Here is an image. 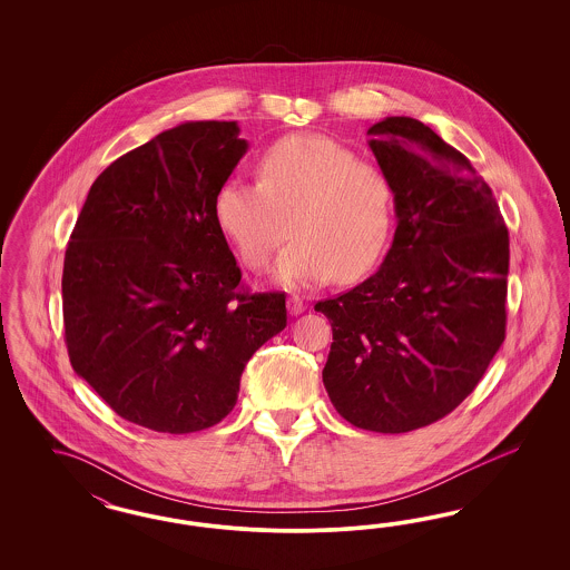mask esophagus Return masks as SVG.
Instances as JSON below:
<instances>
[{
    "instance_id": "obj_1",
    "label": "esophagus",
    "mask_w": 570,
    "mask_h": 570,
    "mask_svg": "<svg viewBox=\"0 0 570 570\" xmlns=\"http://www.w3.org/2000/svg\"><path fill=\"white\" fill-rule=\"evenodd\" d=\"M286 305H288V313L291 315H298V313H303L305 311V303H303V298L301 296H288V301H286Z\"/></svg>"
}]
</instances>
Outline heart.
Segmentation results:
<instances>
[{
    "label": "heart",
    "mask_w": 570,
    "mask_h": 570,
    "mask_svg": "<svg viewBox=\"0 0 570 570\" xmlns=\"http://www.w3.org/2000/svg\"><path fill=\"white\" fill-rule=\"evenodd\" d=\"M215 219L250 269H265L277 246L288 288L334 277L355 282L379 263L395 222L389 175L324 136H291L259 160V181L229 177L213 200Z\"/></svg>",
    "instance_id": "1"
}]
</instances>
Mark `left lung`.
Here are the masks:
<instances>
[{
	"instance_id": "8db88e82",
	"label": "left lung",
	"mask_w": 570,
	"mask_h": 570,
	"mask_svg": "<svg viewBox=\"0 0 570 570\" xmlns=\"http://www.w3.org/2000/svg\"><path fill=\"white\" fill-rule=\"evenodd\" d=\"M395 188V238L379 272L320 301L332 326L324 386L363 431L410 432L451 414L505 338L510 238L466 156L412 117L367 129Z\"/></svg>"
}]
</instances>
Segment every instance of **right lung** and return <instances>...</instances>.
<instances>
[{
  "label": "right lung",
  "instance_id": "1",
  "mask_svg": "<svg viewBox=\"0 0 570 570\" xmlns=\"http://www.w3.org/2000/svg\"><path fill=\"white\" fill-rule=\"evenodd\" d=\"M236 121L181 122L89 188L62 272L72 370L115 414L188 434L236 405L244 365L286 328L284 293L240 291L215 219L248 150Z\"/></svg>",
  "mask_w": 570,
  "mask_h": 570
}]
</instances>
